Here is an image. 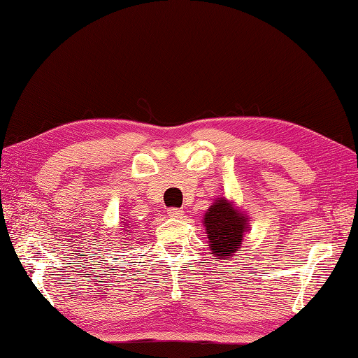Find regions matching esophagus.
I'll return each mask as SVG.
<instances>
[{
	"mask_svg": "<svg viewBox=\"0 0 358 358\" xmlns=\"http://www.w3.org/2000/svg\"><path fill=\"white\" fill-rule=\"evenodd\" d=\"M182 215H184V210L179 207H170L168 208V217L171 218H182Z\"/></svg>",
	"mask_w": 358,
	"mask_h": 358,
	"instance_id": "1",
	"label": "esophagus"
}]
</instances>
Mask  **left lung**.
<instances>
[{"label": "left lung", "instance_id": "1", "mask_svg": "<svg viewBox=\"0 0 358 358\" xmlns=\"http://www.w3.org/2000/svg\"><path fill=\"white\" fill-rule=\"evenodd\" d=\"M246 217H243L224 198H218L208 207L204 217L207 238L212 254L220 255L221 260L231 259L241 246L243 235L246 232Z\"/></svg>", "mask_w": 358, "mask_h": 358}]
</instances>
